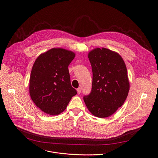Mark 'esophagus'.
<instances>
[{"label": "esophagus", "mask_w": 158, "mask_h": 158, "mask_svg": "<svg viewBox=\"0 0 158 158\" xmlns=\"http://www.w3.org/2000/svg\"><path fill=\"white\" fill-rule=\"evenodd\" d=\"M77 94H80L81 92V88H79L77 89Z\"/></svg>", "instance_id": "obj_1"}]
</instances>
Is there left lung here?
Returning <instances> with one entry per match:
<instances>
[{"instance_id":"1","label":"left lung","mask_w":158,"mask_h":158,"mask_svg":"<svg viewBox=\"0 0 158 158\" xmlns=\"http://www.w3.org/2000/svg\"><path fill=\"white\" fill-rule=\"evenodd\" d=\"M92 72V89L84 101L89 111L99 118H106L124 103L130 84L127 70L122 56L102 48L88 53Z\"/></svg>"}]
</instances>
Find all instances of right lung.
I'll return each mask as SVG.
<instances>
[{
    "label": "right lung",
    "mask_w": 158,
    "mask_h": 158,
    "mask_svg": "<svg viewBox=\"0 0 158 158\" xmlns=\"http://www.w3.org/2000/svg\"><path fill=\"white\" fill-rule=\"evenodd\" d=\"M75 55L72 51L53 48L36 59L30 75V94L36 106L44 113L59 114L77 94L71 85L68 69Z\"/></svg>",
    "instance_id": "1"
}]
</instances>
